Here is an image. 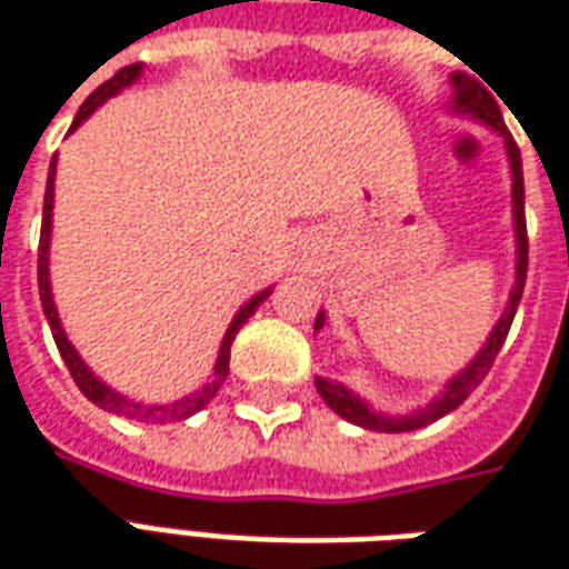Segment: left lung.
<instances>
[{
    "instance_id": "1",
    "label": "left lung",
    "mask_w": 569,
    "mask_h": 569,
    "mask_svg": "<svg viewBox=\"0 0 569 569\" xmlns=\"http://www.w3.org/2000/svg\"><path fill=\"white\" fill-rule=\"evenodd\" d=\"M453 84V109L457 112H469V116H476L478 121H485L493 130H500L502 140H506V151H509V163H512V212H515V237H518V277H515V289L512 298H509V308L500 317V322L493 326V332H490L488 345L481 347V353H478L469 366H466L451 383H448V390L427 408V411H420V415H411V418H383L378 411H371L366 402H359L357 396L345 390L341 383L332 381H322L317 378V393L326 399V406L332 408L335 415H341L350 423H357V427L366 429H378V432H408V429H420L432 423V420L445 418L448 411H453L457 406H463L469 393L476 390L478 383L485 381V375L493 366V359L500 353L502 341H506V335L512 329L515 320V310H518V301H521V292H525V280H527V219H525V173H521V151H518V142L512 140V133L506 128V121H502V112L497 100L490 97L481 84H478L472 76H466V72H453L451 76ZM322 320L326 317H317V326L313 329H322Z\"/></svg>"
}]
</instances>
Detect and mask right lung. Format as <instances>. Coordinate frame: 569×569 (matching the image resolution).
I'll list each match as a JSON object with an SVG mask.
<instances>
[{
	"instance_id": "add662e5",
	"label": "right lung",
	"mask_w": 569,
	"mask_h": 569,
	"mask_svg": "<svg viewBox=\"0 0 569 569\" xmlns=\"http://www.w3.org/2000/svg\"><path fill=\"white\" fill-rule=\"evenodd\" d=\"M140 63H130V67L118 69L116 76L109 81H103L97 91L81 103L79 116L72 121V130L79 128L84 118L91 116L97 106L109 100L112 93H118L121 88H128L130 81L140 76ZM51 207H54V163H51V170H48V186H44V207H42V234H39V298H42V308H44V317H48V326H51V335H54V345L60 350V357L67 362L69 375H72V381L79 383V390L88 399H91L93 406L106 408V411H112V415H121V418H130V420H142V423H167V420H186L191 418L194 411L210 402L212 396L219 393V387L224 383L228 378V362H231V345H234V335L240 332V326L252 317V310L259 308L261 301L268 298L271 289H264L259 296L247 301L240 313L234 317L231 322V329L224 332V341H222V350H219V359H216V371H212L210 383H203L198 393L186 396V399H179L173 406H142V402H133L128 396L116 393V390H109L100 378H93L91 369L84 366L79 359V353L72 350V345L67 341V335H63V326H60V317H57V308H54V298H51V283H48V240H51Z\"/></svg>"
}]
</instances>
